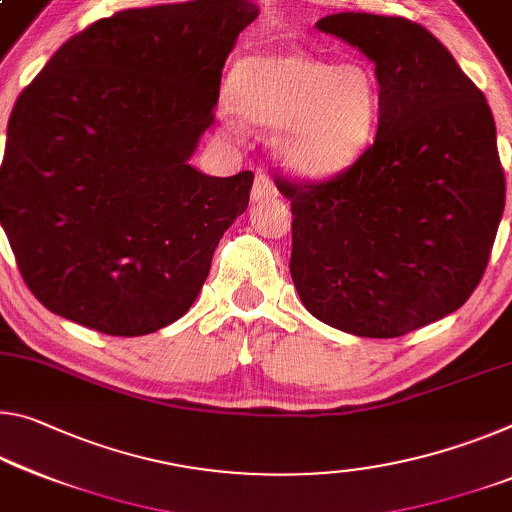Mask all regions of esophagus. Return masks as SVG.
<instances>
[{
  "mask_svg": "<svg viewBox=\"0 0 512 512\" xmlns=\"http://www.w3.org/2000/svg\"><path fill=\"white\" fill-rule=\"evenodd\" d=\"M275 196H278V189H275L271 177L266 173H257L253 191H250V198H253V202H262V200H269Z\"/></svg>",
  "mask_w": 512,
  "mask_h": 512,
  "instance_id": "obj_1",
  "label": "esophagus"
}]
</instances>
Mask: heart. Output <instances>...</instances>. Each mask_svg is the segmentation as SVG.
I'll list each match as a JSON object with an SVG mask.
<instances>
[{"mask_svg": "<svg viewBox=\"0 0 512 512\" xmlns=\"http://www.w3.org/2000/svg\"><path fill=\"white\" fill-rule=\"evenodd\" d=\"M230 95L248 123L278 129L275 154L303 180L344 173L369 148L380 118V84L369 66L300 52L253 54L230 75ZM227 132L241 134L239 118Z\"/></svg>", "mask_w": 512, "mask_h": 512, "instance_id": "1", "label": "heart"}]
</instances>
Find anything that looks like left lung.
Wrapping results in <instances>:
<instances>
[{"instance_id":"1","label":"left lung","mask_w":512,"mask_h":512,"mask_svg":"<svg viewBox=\"0 0 512 512\" xmlns=\"http://www.w3.org/2000/svg\"><path fill=\"white\" fill-rule=\"evenodd\" d=\"M316 27L376 63L373 145L291 200V280L307 312L358 337H401L456 312L488 266L506 205L485 95L421 24L335 13Z\"/></svg>"}]
</instances>
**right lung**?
Instances as JSON below:
<instances>
[{"mask_svg": "<svg viewBox=\"0 0 512 512\" xmlns=\"http://www.w3.org/2000/svg\"><path fill=\"white\" fill-rule=\"evenodd\" d=\"M248 0L129 8L72 36L15 102L0 223L47 310L113 337L180 319L246 212L253 173L189 164Z\"/></svg>", "mask_w": 512, "mask_h": 512, "instance_id": "1", "label": "right lung"}]
</instances>
